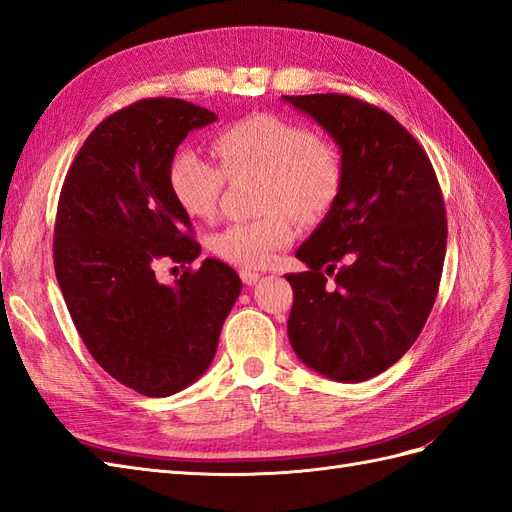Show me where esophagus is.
<instances>
[{
	"label": "esophagus",
	"mask_w": 512,
	"mask_h": 512,
	"mask_svg": "<svg viewBox=\"0 0 512 512\" xmlns=\"http://www.w3.org/2000/svg\"><path fill=\"white\" fill-rule=\"evenodd\" d=\"M259 272H255V270H246V268H242L240 270V279H242V283L244 285H255L257 281H259Z\"/></svg>",
	"instance_id": "1"
}]
</instances>
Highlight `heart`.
<instances>
[{
    "label": "heart",
    "mask_w": 512,
    "mask_h": 512,
    "mask_svg": "<svg viewBox=\"0 0 512 512\" xmlns=\"http://www.w3.org/2000/svg\"><path fill=\"white\" fill-rule=\"evenodd\" d=\"M221 169L191 150H178L169 163V188L178 206L199 221L218 210L225 178H261L257 221L231 223L210 238V248L227 264L259 268L296 238L300 223L326 218L343 193L345 163L339 145L315 130L274 113H253L212 139Z\"/></svg>",
    "instance_id": "b5f03b06"
}]
</instances>
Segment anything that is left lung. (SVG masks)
Segmentation results:
<instances>
[{"mask_svg": "<svg viewBox=\"0 0 512 512\" xmlns=\"http://www.w3.org/2000/svg\"><path fill=\"white\" fill-rule=\"evenodd\" d=\"M337 141L343 193L296 257L287 334L298 358L337 382H364L414 345L446 255V208L422 145L371 102L283 96Z\"/></svg>", "mask_w": 512, "mask_h": 512, "instance_id": "8db88e82", "label": "left lung"}]
</instances>
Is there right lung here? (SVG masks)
Wrapping results in <instances>:
<instances>
[{"label":"right lung","mask_w":512,"mask_h":512,"mask_svg":"<svg viewBox=\"0 0 512 512\" xmlns=\"http://www.w3.org/2000/svg\"><path fill=\"white\" fill-rule=\"evenodd\" d=\"M216 122L180 98H145L102 120L66 173L55 216V276L87 352L120 384L169 397L199 379L242 281L218 259L173 285L156 264H193L201 246L169 188V163Z\"/></svg>","instance_id":"right-lung-1"}]
</instances>
